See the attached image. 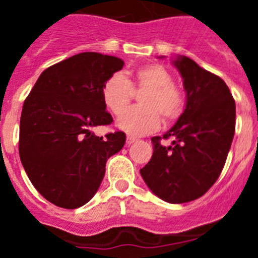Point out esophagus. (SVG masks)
<instances>
[{
  "mask_svg": "<svg viewBox=\"0 0 258 258\" xmlns=\"http://www.w3.org/2000/svg\"><path fill=\"white\" fill-rule=\"evenodd\" d=\"M136 141H137V138H134V137L129 136V137H127V138H126V145H127V146H131L132 143H134V142H136Z\"/></svg>",
  "mask_w": 258,
  "mask_h": 258,
  "instance_id": "1",
  "label": "esophagus"
}]
</instances>
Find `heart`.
<instances>
[{
    "mask_svg": "<svg viewBox=\"0 0 258 258\" xmlns=\"http://www.w3.org/2000/svg\"><path fill=\"white\" fill-rule=\"evenodd\" d=\"M133 90H145L140 97L141 107L125 111ZM102 98L113 115L125 111L117 118V126L131 136H145L156 131L160 117L164 122L174 121L184 107L183 93L160 64L138 68L132 80L122 74H113L102 88Z\"/></svg>",
    "mask_w": 258,
    "mask_h": 258,
    "instance_id": "1",
    "label": "heart"
}]
</instances>
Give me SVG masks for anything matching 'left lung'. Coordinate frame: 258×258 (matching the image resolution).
<instances>
[{
    "label": "left lung",
    "mask_w": 258,
    "mask_h": 258,
    "mask_svg": "<svg viewBox=\"0 0 258 258\" xmlns=\"http://www.w3.org/2000/svg\"><path fill=\"white\" fill-rule=\"evenodd\" d=\"M186 107L172 129L152 137L154 154L140 170L150 190L164 202L181 204L203 197L223 169L235 133V101L221 77L187 56H177Z\"/></svg>",
    "instance_id": "1"
}]
</instances>
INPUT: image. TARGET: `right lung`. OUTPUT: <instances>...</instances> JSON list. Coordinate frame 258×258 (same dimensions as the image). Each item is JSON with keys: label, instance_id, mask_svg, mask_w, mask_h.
I'll use <instances>...</instances> for the list:
<instances>
[{"label": "right lung", "instance_id": "obj_1", "mask_svg": "<svg viewBox=\"0 0 258 258\" xmlns=\"http://www.w3.org/2000/svg\"><path fill=\"white\" fill-rule=\"evenodd\" d=\"M124 67L120 58L80 52L40 75L20 116L19 155L36 190L66 209L95 195L106 163L125 145V133L97 137L94 126L112 116L102 98L104 83Z\"/></svg>", "mask_w": 258, "mask_h": 258}]
</instances>
